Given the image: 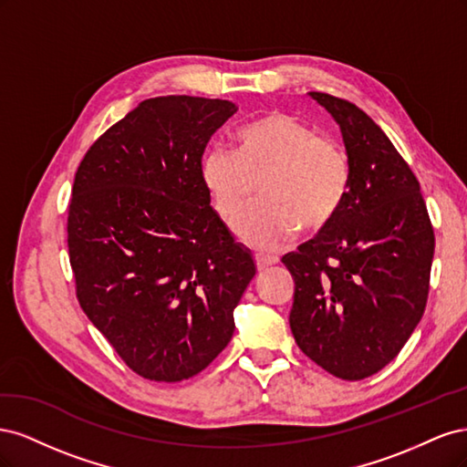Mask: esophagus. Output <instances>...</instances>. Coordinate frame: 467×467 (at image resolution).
I'll use <instances>...</instances> for the list:
<instances>
[{
  "instance_id": "34e87169",
  "label": "esophagus",
  "mask_w": 467,
  "mask_h": 467,
  "mask_svg": "<svg viewBox=\"0 0 467 467\" xmlns=\"http://www.w3.org/2000/svg\"><path fill=\"white\" fill-rule=\"evenodd\" d=\"M255 265H257V271H259V273H263V271H266L268 266H273V265H275V259H268V257H261V255H257V257H255Z\"/></svg>"
}]
</instances>
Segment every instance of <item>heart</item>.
Returning a JSON list of instances; mask_svg holds the SVG:
<instances>
[{
  "instance_id": "b5f03b06",
  "label": "heart",
  "mask_w": 467,
  "mask_h": 467,
  "mask_svg": "<svg viewBox=\"0 0 467 467\" xmlns=\"http://www.w3.org/2000/svg\"><path fill=\"white\" fill-rule=\"evenodd\" d=\"M265 176V199L234 223L239 242L257 253H275L298 234L321 232L345 208L352 189L350 155L285 110H268L237 132V151L218 144L201 163V177L218 216L225 222L249 199Z\"/></svg>"
}]
</instances>
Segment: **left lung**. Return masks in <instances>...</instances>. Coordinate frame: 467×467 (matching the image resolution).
<instances>
[{
	"mask_svg": "<svg viewBox=\"0 0 467 467\" xmlns=\"http://www.w3.org/2000/svg\"><path fill=\"white\" fill-rule=\"evenodd\" d=\"M309 95L341 129L352 189L331 225L282 257L296 285L290 329L323 370L364 379L400 355L425 312L434 232L384 130L345 99Z\"/></svg>",
	"mask_w": 467,
	"mask_h": 467,
	"instance_id": "left-lung-1",
	"label": "left lung"
}]
</instances>
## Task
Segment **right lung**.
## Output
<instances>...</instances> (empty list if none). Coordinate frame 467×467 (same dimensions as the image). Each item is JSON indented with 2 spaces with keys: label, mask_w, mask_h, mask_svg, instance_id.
Returning a JSON list of instances; mask_svg holds the SVG:
<instances>
[{
  "label": "right lung",
  "mask_w": 467,
  "mask_h": 467,
  "mask_svg": "<svg viewBox=\"0 0 467 467\" xmlns=\"http://www.w3.org/2000/svg\"><path fill=\"white\" fill-rule=\"evenodd\" d=\"M237 107L153 97L97 140L67 206L83 312L138 376L181 381L232 341L255 263L210 206L202 153Z\"/></svg>",
  "instance_id": "obj_1"
}]
</instances>
